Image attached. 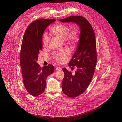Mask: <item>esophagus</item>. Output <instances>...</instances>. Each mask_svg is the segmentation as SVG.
I'll return each mask as SVG.
<instances>
[{"label":"esophagus","mask_w":122,"mask_h":122,"mask_svg":"<svg viewBox=\"0 0 122 122\" xmlns=\"http://www.w3.org/2000/svg\"><path fill=\"white\" fill-rule=\"evenodd\" d=\"M56 70H57V71H60V70H61V68L60 67H59V66H56Z\"/></svg>","instance_id":"esophagus-1"}]
</instances>
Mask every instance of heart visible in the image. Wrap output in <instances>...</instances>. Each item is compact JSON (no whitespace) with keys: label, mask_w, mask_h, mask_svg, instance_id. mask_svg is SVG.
<instances>
[{"label":"heart","mask_w":122,"mask_h":122,"mask_svg":"<svg viewBox=\"0 0 122 122\" xmlns=\"http://www.w3.org/2000/svg\"><path fill=\"white\" fill-rule=\"evenodd\" d=\"M69 28L66 25L63 24H59L56 25L51 30L53 34L61 39L64 40L69 45L73 46L75 45L79 39L78 32L73 30L68 33ZM49 35L47 33H44L43 36V44L44 47H47L49 42ZM70 53L66 49H63L56 52L54 55V59L59 63H64L68 58Z\"/></svg>","instance_id":"b5f03b06"}]
</instances>
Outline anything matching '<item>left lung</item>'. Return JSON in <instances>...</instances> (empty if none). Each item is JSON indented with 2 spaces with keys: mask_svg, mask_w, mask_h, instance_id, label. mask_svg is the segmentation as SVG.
Masks as SVG:
<instances>
[{
  "mask_svg": "<svg viewBox=\"0 0 122 122\" xmlns=\"http://www.w3.org/2000/svg\"><path fill=\"white\" fill-rule=\"evenodd\" d=\"M59 21L75 23L80 30L77 49L68 64L69 66L77 67L75 74L72 75L66 68H63L65 76L62 91L67 96L75 97L88 87L95 72L97 59L95 33L89 22L81 16H71Z\"/></svg>",
  "mask_w": 122,
  "mask_h": 122,
  "instance_id": "obj_1",
  "label": "left lung"
}]
</instances>
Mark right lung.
<instances>
[{"label": "right lung", "mask_w": 122, "mask_h": 122, "mask_svg": "<svg viewBox=\"0 0 122 122\" xmlns=\"http://www.w3.org/2000/svg\"><path fill=\"white\" fill-rule=\"evenodd\" d=\"M56 19H42L33 22L24 35L20 66L24 84L27 91L33 96L42 94L45 89L47 78L54 72L51 65L41 67L37 62L42 49V35L46 27Z\"/></svg>", "instance_id": "1"}]
</instances>
